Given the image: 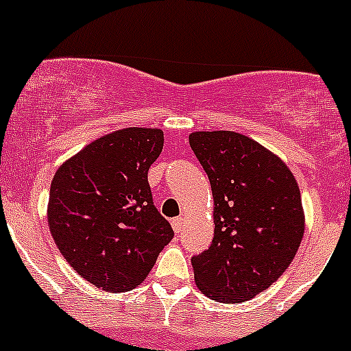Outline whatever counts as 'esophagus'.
Segmentation results:
<instances>
[{"label":"esophagus","mask_w":351,"mask_h":351,"mask_svg":"<svg viewBox=\"0 0 351 351\" xmlns=\"http://www.w3.org/2000/svg\"><path fill=\"white\" fill-rule=\"evenodd\" d=\"M171 226H173V229H175V232L182 231L183 217H175V219H171Z\"/></svg>","instance_id":"obj_1"}]
</instances>
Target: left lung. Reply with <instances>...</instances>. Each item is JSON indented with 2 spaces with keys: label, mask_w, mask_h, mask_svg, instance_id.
<instances>
[{
  "label": "left lung",
  "mask_w": 351,
  "mask_h": 351,
  "mask_svg": "<svg viewBox=\"0 0 351 351\" xmlns=\"http://www.w3.org/2000/svg\"><path fill=\"white\" fill-rule=\"evenodd\" d=\"M189 141L210 182L215 224L208 250L192 258L195 284L215 302H244L275 284L299 250V185L277 154L243 134L198 130Z\"/></svg>",
  "instance_id": "8db88e82"
}]
</instances>
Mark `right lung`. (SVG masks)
<instances>
[{"label": "right lung", "mask_w": 351, "mask_h": 351, "mask_svg": "<svg viewBox=\"0 0 351 351\" xmlns=\"http://www.w3.org/2000/svg\"><path fill=\"white\" fill-rule=\"evenodd\" d=\"M162 143L161 129L115 130L71 156L52 178V238L67 263L97 289L117 293L139 287L173 239L147 183Z\"/></svg>", "instance_id": "add662e5"}]
</instances>
